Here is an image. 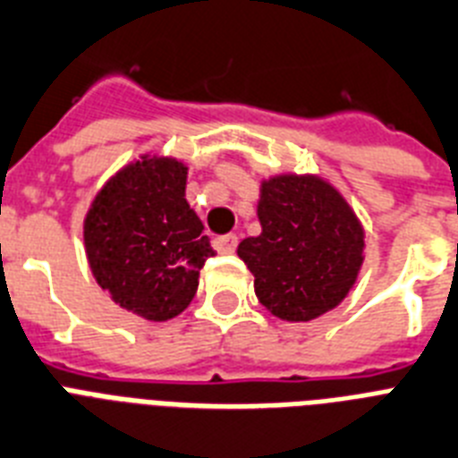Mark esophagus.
<instances>
[{
    "instance_id": "34e87169",
    "label": "esophagus",
    "mask_w": 458,
    "mask_h": 458,
    "mask_svg": "<svg viewBox=\"0 0 458 458\" xmlns=\"http://www.w3.org/2000/svg\"><path fill=\"white\" fill-rule=\"evenodd\" d=\"M214 247H216L218 254H233L237 247V235H221L214 240Z\"/></svg>"
}]
</instances>
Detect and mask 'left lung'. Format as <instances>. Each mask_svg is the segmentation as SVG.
Instances as JSON below:
<instances>
[{"label":"left lung","mask_w":458,"mask_h":458,"mask_svg":"<svg viewBox=\"0 0 458 458\" xmlns=\"http://www.w3.org/2000/svg\"><path fill=\"white\" fill-rule=\"evenodd\" d=\"M261 235L237 256L254 275L256 299L284 322H310L348 296L364 263V228L344 192L319 174L261 181Z\"/></svg>","instance_id":"left-lung-1"}]
</instances>
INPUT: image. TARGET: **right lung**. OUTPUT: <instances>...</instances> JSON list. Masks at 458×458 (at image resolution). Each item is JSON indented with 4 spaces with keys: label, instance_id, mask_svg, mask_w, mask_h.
I'll use <instances>...</instances> for the list:
<instances>
[{
    "label": "right lung",
    "instance_id": "add662e5",
    "mask_svg": "<svg viewBox=\"0 0 458 458\" xmlns=\"http://www.w3.org/2000/svg\"><path fill=\"white\" fill-rule=\"evenodd\" d=\"M188 165L145 152L96 192L84 216V251L110 299L148 322L191 306L199 267L216 251L185 199Z\"/></svg>",
    "mask_w": 458,
    "mask_h": 458
}]
</instances>
